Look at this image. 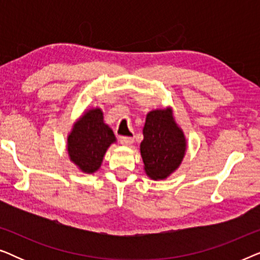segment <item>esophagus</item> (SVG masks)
Wrapping results in <instances>:
<instances>
[{"mask_svg": "<svg viewBox=\"0 0 260 260\" xmlns=\"http://www.w3.org/2000/svg\"><path fill=\"white\" fill-rule=\"evenodd\" d=\"M119 141L123 145H131L134 143V138L133 137H127V136H122V137H120Z\"/></svg>", "mask_w": 260, "mask_h": 260, "instance_id": "obj_1", "label": "esophagus"}]
</instances>
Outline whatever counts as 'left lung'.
Returning <instances> with one entry per match:
<instances>
[{"instance_id":"8db88e82","label":"left lung","mask_w":260,"mask_h":260,"mask_svg":"<svg viewBox=\"0 0 260 260\" xmlns=\"http://www.w3.org/2000/svg\"><path fill=\"white\" fill-rule=\"evenodd\" d=\"M143 136L140 149L145 174L151 180H166L179 168L187 150V140L175 122L173 109L149 112Z\"/></svg>"}]
</instances>
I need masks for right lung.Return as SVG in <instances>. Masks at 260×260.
<instances>
[{
    "instance_id": "1",
    "label": "right lung",
    "mask_w": 260,
    "mask_h": 260,
    "mask_svg": "<svg viewBox=\"0 0 260 260\" xmlns=\"http://www.w3.org/2000/svg\"><path fill=\"white\" fill-rule=\"evenodd\" d=\"M116 141L112 129L104 122L102 110L90 109L73 124L67 136V152L78 169L93 174L101 168L106 150Z\"/></svg>"
}]
</instances>
